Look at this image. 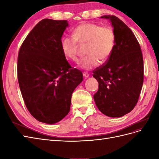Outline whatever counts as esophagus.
I'll use <instances>...</instances> for the list:
<instances>
[{"label": "esophagus", "instance_id": "34e87169", "mask_svg": "<svg viewBox=\"0 0 159 159\" xmlns=\"http://www.w3.org/2000/svg\"><path fill=\"white\" fill-rule=\"evenodd\" d=\"M83 75H84V78H87L89 76V74L88 73H87V72H83Z\"/></svg>", "mask_w": 159, "mask_h": 159}]
</instances>
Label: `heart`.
Segmentation results:
<instances>
[{"instance_id":"obj_1","label":"heart","mask_w":159,"mask_h":159,"mask_svg":"<svg viewBox=\"0 0 159 159\" xmlns=\"http://www.w3.org/2000/svg\"><path fill=\"white\" fill-rule=\"evenodd\" d=\"M74 37L66 36L61 39V47L64 55L72 60L78 56V42L88 43L86 54L79 60L81 68L90 70L98 66L100 60L106 61L111 54L115 43V34L109 26H101L94 23H83L73 32Z\"/></svg>"}]
</instances>
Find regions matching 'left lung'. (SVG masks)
<instances>
[{
	"mask_svg": "<svg viewBox=\"0 0 159 159\" xmlns=\"http://www.w3.org/2000/svg\"><path fill=\"white\" fill-rule=\"evenodd\" d=\"M101 18L111 23L115 43L106 63L93 71L99 83L93 98L102 113L120 117L131 112L138 102L144 78L143 54L135 36L122 20L113 15Z\"/></svg>",
	"mask_w": 159,
	"mask_h": 159,
	"instance_id": "1",
	"label": "left lung"
}]
</instances>
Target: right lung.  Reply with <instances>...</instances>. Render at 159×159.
<instances>
[{
    "mask_svg": "<svg viewBox=\"0 0 159 159\" xmlns=\"http://www.w3.org/2000/svg\"><path fill=\"white\" fill-rule=\"evenodd\" d=\"M67 20L43 19L28 34L18 57V80L26 106L38 121L54 124L70 110L83 74L72 69L61 50Z\"/></svg>",
    "mask_w": 159,
    "mask_h": 159,
    "instance_id": "add662e5",
    "label": "right lung"
}]
</instances>
